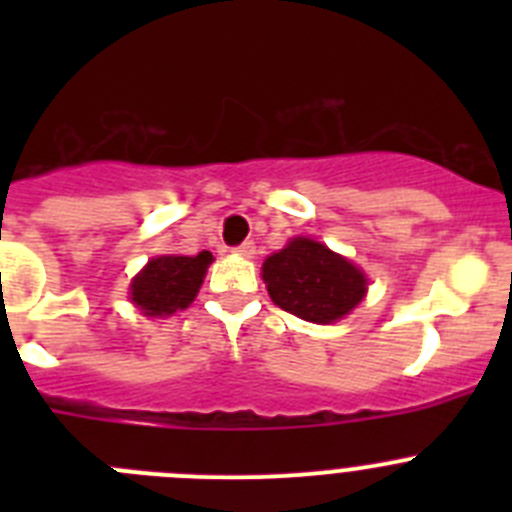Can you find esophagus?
<instances>
[{"mask_svg": "<svg viewBox=\"0 0 512 512\" xmlns=\"http://www.w3.org/2000/svg\"><path fill=\"white\" fill-rule=\"evenodd\" d=\"M235 253H238V256H243V259H253V253H256V246H253L251 241H246V243H241V246L235 248Z\"/></svg>", "mask_w": 512, "mask_h": 512, "instance_id": "esophagus-1", "label": "esophagus"}]
</instances>
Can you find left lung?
I'll return each instance as SVG.
<instances>
[{"label": "left lung", "instance_id": "obj_1", "mask_svg": "<svg viewBox=\"0 0 512 512\" xmlns=\"http://www.w3.org/2000/svg\"><path fill=\"white\" fill-rule=\"evenodd\" d=\"M274 305L307 323H336L366 295V277L341 253L312 238H292L261 266Z\"/></svg>", "mask_w": 512, "mask_h": 512}]
</instances>
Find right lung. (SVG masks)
Masks as SVG:
<instances>
[{
	"mask_svg": "<svg viewBox=\"0 0 512 512\" xmlns=\"http://www.w3.org/2000/svg\"><path fill=\"white\" fill-rule=\"evenodd\" d=\"M210 264V251L197 256H156L130 284V300L148 318L174 315L192 305Z\"/></svg>",
	"mask_w": 512,
	"mask_h": 512,
	"instance_id": "1",
	"label": "right lung"
}]
</instances>
